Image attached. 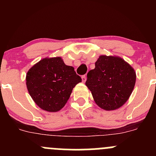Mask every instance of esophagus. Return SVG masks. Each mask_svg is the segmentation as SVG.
<instances>
[{"instance_id":"esophagus-1","label":"esophagus","mask_w":156,"mask_h":156,"mask_svg":"<svg viewBox=\"0 0 156 156\" xmlns=\"http://www.w3.org/2000/svg\"><path fill=\"white\" fill-rule=\"evenodd\" d=\"M81 78H82V81H83V82H85L86 80H87V77H86L85 75H82V76H81Z\"/></svg>"}]
</instances>
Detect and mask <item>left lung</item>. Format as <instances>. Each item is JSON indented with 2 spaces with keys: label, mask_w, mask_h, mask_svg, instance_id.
<instances>
[{
  "label": "left lung",
  "mask_w": 156,
  "mask_h": 156,
  "mask_svg": "<svg viewBox=\"0 0 156 156\" xmlns=\"http://www.w3.org/2000/svg\"><path fill=\"white\" fill-rule=\"evenodd\" d=\"M86 86L95 103L107 111L123 106L130 97L136 72L127 62L118 56L102 55L95 62V69L87 75Z\"/></svg>",
  "instance_id": "8db88e82"
}]
</instances>
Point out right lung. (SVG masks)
Here are the masks:
<instances>
[{
    "label": "right lung",
    "instance_id": "obj_1",
    "mask_svg": "<svg viewBox=\"0 0 156 156\" xmlns=\"http://www.w3.org/2000/svg\"><path fill=\"white\" fill-rule=\"evenodd\" d=\"M81 81L73 67L66 65L61 57L41 59L26 75V86L32 100L50 112L65 106L73 88Z\"/></svg>",
    "mask_w": 156,
    "mask_h": 156
}]
</instances>
